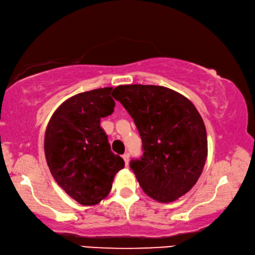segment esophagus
Listing matches in <instances>:
<instances>
[{"instance_id":"1","label":"esophagus","mask_w":255,"mask_h":255,"mask_svg":"<svg viewBox=\"0 0 255 255\" xmlns=\"http://www.w3.org/2000/svg\"><path fill=\"white\" fill-rule=\"evenodd\" d=\"M123 159L125 161V164L128 165V163H129V153H125V154L123 155Z\"/></svg>"}]
</instances>
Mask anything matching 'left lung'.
<instances>
[{"mask_svg":"<svg viewBox=\"0 0 255 255\" xmlns=\"http://www.w3.org/2000/svg\"><path fill=\"white\" fill-rule=\"evenodd\" d=\"M112 96L136 125L143 155L130 168L143 191L161 203L187 193L203 171L207 130L199 111L184 95L154 85H120Z\"/></svg>","mask_w":255,"mask_h":255,"instance_id":"1","label":"left lung"}]
</instances>
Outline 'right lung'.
Masks as SVG:
<instances>
[{"label":"right lung","instance_id":"add662e5","mask_svg":"<svg viewBox=\"0 0 255 255\" xmlns=\"http://www.w3.org/2000/svg\"><path fill=\"white\" fill-rule=\"evenodd\" d=\"M112 87L79 93L56 109L48 121L44 151L60 187L83 205H94L110 193L116 173L125 167L111 151L101 118L115 110Z\"/></svg>","mask_w":255,"mask_h":255}]
</instances>
